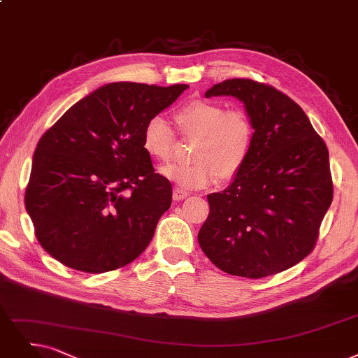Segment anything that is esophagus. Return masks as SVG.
I'll use <instances>...</instances> for the list:
<instances>
[{
	"mask_svg": "<svg viewBox=\"0 0 358 358\" xmlns=\"http://www.w3.org/2000/svg\"><path fill=\"white\" fill-rule=\"evenodd\" d=\"M188 196V192L182 189V188H175L173 189V199L175 201H182V199H185Z\"/></svg>",
	"mask_w": 358,
	"mask_h": 358,
	"instance_id": "34e87169",
	"label": "esophagus"
}]
</instances>
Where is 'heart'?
<instances>
[{"label": "heart", "instance_id": "b5f03b06", "mask_svg": "<svg viewBox=\"0 0 358 358\" xmlns=\"http://www.w3.org/2000/svg\"><path fill=\"white\" fill-rule=\"evenodd\" d=\"M183 139H195L191 164L166 166L162 175L183 188L199 189L217 180H232L247 164L254 148L255 127L242 110H227L208 99H192L175 114ZM142 147L159 162H169L176 148V132L160 116L151 117Z\"/></svg>", "mask_w": 358, "mask_h": 358}]
</instances>
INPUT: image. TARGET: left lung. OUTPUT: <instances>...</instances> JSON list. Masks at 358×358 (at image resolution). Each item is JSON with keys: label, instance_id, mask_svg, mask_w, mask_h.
Returning <instances> with one entry per match:
<instances>
[{"label": "left lung", "instance_id": "obj_1", "mask_svg": "<svg viewBox=\"0 0 358 358\" xmlns=\"http://www.w3.org/2000/svg\"><path fill=\"white\" fill-rule=\"evenodd\" d=\"M232 95L255 127L250 159L223 192L207 196L199 247L229 275L260 279L280 273L316 247L334 198L329 152L303 108L271 85L226 79L206 96Z\"/></svg>", "mask_w": 358, "mask_h": 358}]
</instances>
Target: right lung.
Here are the masks:
<instances>
[{"label":"right lung","mask_w":358,"mask_h":358,"mask_svg":"<svg viewBox=\"0 0 358 358\" xmlns=\"http://www.w3.org/2000/svg\"><path fill=\"white\" fill-rule=\"evenodd\" d=\"M187 88L108 83L41 136L24 206L38 242L55 260L104 273L145 251L170 208L171 185L155 173L142 134Z\"/></svg>","instance_id":"obj_1"}]
</instances>
